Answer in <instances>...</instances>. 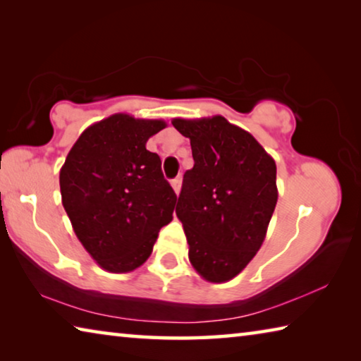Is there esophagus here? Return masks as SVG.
I'll return each instance as SVG.
<instances>
[{
    "mask_svg": "<svg viewBox=\"0 0 361 361\" xmlns=\"http://www.w3.org/2000/svg\"><path fill=\"white\" fill-rule=\"evenodd\" d=\"M172 188L175 189L176 194H180V189H181V176H176V178L172 180Z\"/></svg>",
    "mask_w": 361,
    "mask_h": 361,
    "instance_id": "esophagus-1",
    "label": "esophagus"
}]
</instances>
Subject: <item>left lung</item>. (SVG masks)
Segmentation results:
<instances>
[{"label":"left lung","mask_w":361,"mask_h":361,"mask_svg":"<svg viewBox=\"0 0 361 361\" xmlns=\"http://www.w3.org/2000/svg\"><path fill=\"white\" fill-rule=\"evenodd\" d=\"M172 124L191 140L194 159V167L183 175L175 210L189 243V261L209 282H228L264 240L277 204L276 162L223 116Z\"/></svg>","instance_id":"1"}]
</instances>
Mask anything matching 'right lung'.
<instances>
[{"mask_svg":"<svg viewBox=\"0 0 361 361\" xmlns=\"http://www.w3.org/2000/svg\"><path fill=\"white\" fill-rule=\"evenodd\" d=\"M164 121L113 114L82 132L60 170V192L78 239L109 272H130L149 258L172 221L176 194L161 157L146 149Z\"/></svg>","mask_w":361,"mask_h":361,"instance_id":"add662e5","label":"right lung"}]
</instances>
